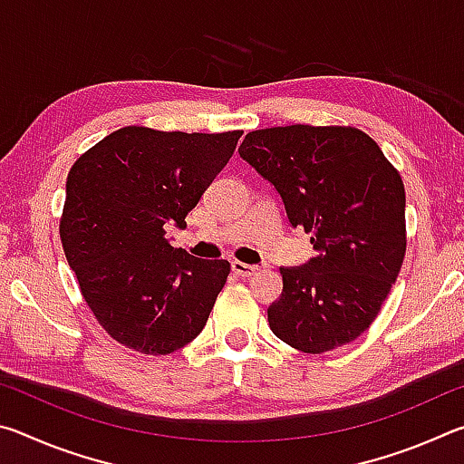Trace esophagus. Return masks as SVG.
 <instances>
[{
    "instance_id": "34e87169",
    "label": "esophagus",
    "mask_w": 464,
    "mask_h": 464,
    "mask_svg": "<svg viewBox=\"0 0 464 464\" xmlns=\"http://www.w3.org/2000/svg\"><path fill=\"white\" fill-rule=\"evenodd\" d=\"M231 270L237 274V276H254V274L257 272V266H251V264H246V262H239V260H233L231 262Z\"/></svg>"
}]
</instances>
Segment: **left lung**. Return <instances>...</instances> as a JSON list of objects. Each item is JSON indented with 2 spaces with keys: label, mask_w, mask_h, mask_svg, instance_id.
I'll list each match as a JSON object with an SVG mask.
<instances>
[{
  "label": "left lung",
  "mask_w": 464,
  "mask_h": 464,
  "mask_svg": "<svg viewBox=\"0 0 464 464\" xmlns=\"http://www.w3.org/2000/svg\"><path fill=\"white\" fill-rule=\"evenodd\" d=\"M239 155L274 184L315 257L280 268L268 309L274 335L304 354L354 342L379 315L401 270L405 188L381 147L356 127L290 124L251 130Z\"/></svg>",
  "instance_id": "left-lung-1"
}]
</instances>
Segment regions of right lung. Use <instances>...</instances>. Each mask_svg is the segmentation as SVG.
<instances>
[{
  "label": "right lung",
  "mask_w": 464,
  "mask_h": 464,
  "mask_svg": "<svg viewBox=\"0 0 464 464\" xmlns=\"http://www.w3.org/2000/svg\"><path fill=\"white\" fill-rule=\"evenodd\" d=\"M243 130L122 127L69 169L63 251L98 324L121 345L166 356L207 325L231 264L171 247L186 215L225 168Z\"/></svg>",
  "instance_id": "add662e5"
}]
</instances>
